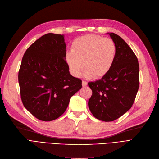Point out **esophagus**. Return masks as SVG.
<instances>
[{
	"mask_svg": "<svg viewBox=\"0 0 159 159\" xmlns=\"http://www.w3.org/2000/svg\"><path fill=\"white\" fill-rule=\"evenodd\" d=\"M87 81H82V86H83V87H85V86H87Z\"/></svg>",
	"mask_w": 159,
	"mask_h": 159,
	"instance_id": "obj_1",
	"label": "esophagus"
}]
</instances>
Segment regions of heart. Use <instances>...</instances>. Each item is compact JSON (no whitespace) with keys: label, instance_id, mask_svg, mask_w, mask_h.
Wrapping results in <instances>:
<instances>
[{"label":"heart","instance_id":"1","mask_svg":"<svg viewBox=\"0 0 159 159\" xmlns=\"http://www.w3.org/2000/svg\"><path fill=\"white\" fill-rule=\"evenodd\" d=\"M116 55L117 48L111 39L87 34L73 41L72 50L66 53L65 60L75 77H80L85 66V77L101 78L110 71Z\"/></svg>","mask_w":159,"mask_h":159}]
</instances>
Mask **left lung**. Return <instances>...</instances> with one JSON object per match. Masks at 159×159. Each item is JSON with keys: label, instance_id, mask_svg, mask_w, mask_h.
<instances>
[{"label": "left lung", "instance_id": "1", "mask_svg": "<svg viewBox=\"0 0 159 159\" xmlns=\"http://www.w3.org/2000/svg\"><path fill=\"white\" fill-rule=\"evenodd\" d=\"M117 48L116 58L110 71L88 85L93 94L88 106L97 119L109 122L130 109L139 88V64L136 55L124 40L108 33Z\"/></svg>", "mask_w": 159, "mask_h": 159}]
</instances>
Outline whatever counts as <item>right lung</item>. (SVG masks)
<instances>
[{"label":"right lung","mask_w":159,"mask_h":159,"mask_svg":"<svg viewBox=\"0 0 159 159\" xmlns=\"http://www.w3.org/2000/svg\"><path fill=\"white\" fill-rule=\"evenodd\" d=\"M64 35L48 33L25 52L18 80L23 106L33 116L51 121L62 116L81 80L70 74Z\"/></svg>","instance_id":"add662e5"}]
</instances>
